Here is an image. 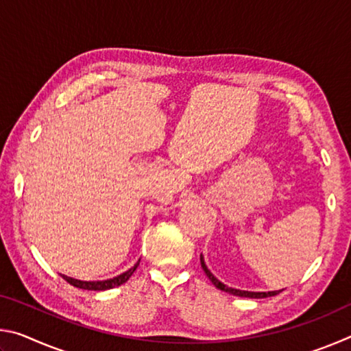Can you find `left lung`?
I'll return each instance as SVG.
<instances>
[{"label":"left lung","instance_id":"1","mask_svg":"<svg viewBox=\"0 0 351 351\" xmlns=\"http://www.w3.org/2000/svg\"><path fill=\"white\" fill-rule=\"evenodd\" d=\"M199 261H201V268L204 269V272H206V276L209 277V280L215 285V287L218 288V289H221V291H226V293H229V294H234V295H239V297H249V299H265V297H272V295H277L278 293H280V291H268V293H254V291H241V289H235V288H229V287H226L224 283H221L218 280V278L212 274V272L209 271V268H207L206 266V263H204V257H203V254L199 255Z\"/></svg>","mask_w":351,"mask_h":351}]
</instances>
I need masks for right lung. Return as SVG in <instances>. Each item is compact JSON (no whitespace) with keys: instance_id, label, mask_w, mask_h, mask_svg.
I'll list each match as a JSON object with an SVG mask.
<instances>
[{"instance_id":"1","label":"right lung","mask_w":351,"mask_h":351,"mask_svg":"<svg viewBox=\"0 0 351 351\" xmlns=\"http://www.w3.org/2000/svg\"><path fill=\"white\" fill-rule=\"evenodd\" d=\"M139 261L141 258L138 260V263H136L133 268H130L128 271L123 272V274L117 276V277H112V278H108V280H97V282H83V280H77V278H73V277H68V276H63L62 277L66 280L69 285H73V287L75 288H80V289H88V291H105V289H111V288H116V287H121L122 283H125L130 277L133 276V272L136 271V268L139 266Z\"/></svg>"}]
</instances>
